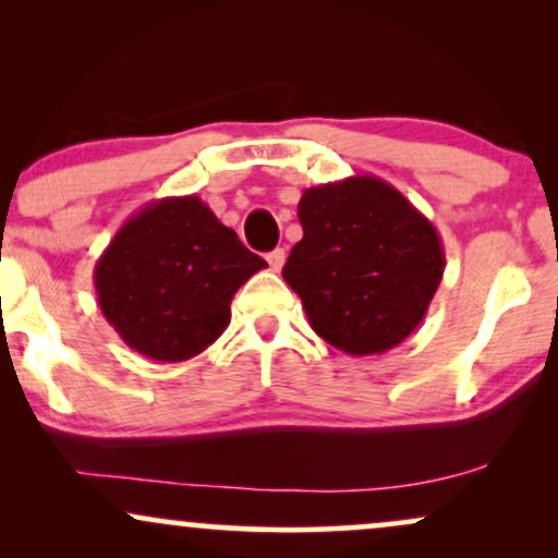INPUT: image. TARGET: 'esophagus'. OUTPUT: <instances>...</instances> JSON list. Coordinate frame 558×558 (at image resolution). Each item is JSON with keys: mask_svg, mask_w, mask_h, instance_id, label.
Wrapping results in <instances>:
<instances>
[{"mask_svg": "<svg viewBox=\"0 0 558 558\" xmlns=\"http://www.w3.org/2000/svg\"><path fill=\"white\" fill-rule=\"evenodd\" d=\"M267 265H270L272 272H280L286 265V252L283 248H275V252L267 254Z\"/></svg>", "mask_w": 558, "mask_h": 558, "instance_id": "34e87169", "label": "esophagus"}]
</instances>
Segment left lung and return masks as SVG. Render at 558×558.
<instances>
[{
	"mask_svg": "<svg viewBox=\"0 0 558 558\" xmlns=\"http://www.w3.org/2000/svg\"><path fill=\"white\" fill-rule=\"evenodd\" d=\"M299 222L304 239L283 278L312 330L351 356L386 354L412 336L446 270L433 222L375 175L306 189Z\"/></svg>",
	"mask_w": 558,
	"mask_h": 558,
	"instance_id": "left-lung-1",
	"label": "left lung"
}]
</instances>
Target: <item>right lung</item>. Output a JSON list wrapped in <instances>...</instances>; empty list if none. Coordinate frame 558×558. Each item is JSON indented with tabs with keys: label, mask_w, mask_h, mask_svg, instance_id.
<instances>
[{
	"label": "right lung",
	"mask_w": 558,
	"mask_h": 558,
	"mask_svg": "<svg viewBox=\"0 0 558 558\" xmlns=\"http://www.w3.org/2000/svg\"><path fill=\"white\" fill-rule=\"evenodd\" d=\"M267 267L198 196H168L128 217L94 267L101 315L155 362L202 354L230 323L235 291Z\"/></svg>",
	"instance_id": "right-lung-1"
}]
</instances>
